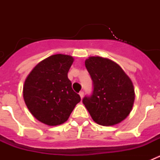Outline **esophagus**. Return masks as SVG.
<instances>
[{
	"instance_id": "obj_1",
	"label": "esophagus",
	"mask_w": 160,
	"mask_h": 160,
	"mask_svg": "<svg viewBox=\"0 0 160 160\" xmlns=\"http://www.w3.org/2000/svg\"><path fill=\"white\" fill-rule=\"evenodd\" d=\"M79 95H80V97H81V98H82L83 95H84V92H83L82 90V91H80V92H79Z\"/></svg>"
}]
</instances>
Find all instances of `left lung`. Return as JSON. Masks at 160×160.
I'll return each mask as SVG.
<instances>
[{"mask_svg":"<svg viewBox=\"0 0 160 160\" xmlns=\"http://www.w3.org/2000/svg\"><path fill=\"white\" fill-rule=\"evenodd\" d=\"M85 66L93 82V91L82 102L94 122L112 126L128 116L135 100L132 82L118 64L101 57H90Z\"/></svg>","mask_w":160,"mask_h":160,"instance_id":"left-lung-1","label":"left lung"}]
</instances>
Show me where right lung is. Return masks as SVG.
<instances>
[{"mask_svg":"<svg viewBox=\"0 0 160 160\" xmlns=\"http://www.w3.org/2000/svg\"><path fill=\"white\" fill-rule=\"evenodd\" d=\"M73 62L68 55H52L38 63L25 80L24 100L40 122L49 126L63 123L81 101L67 76Z\"/></svg>","mask_w":160,"mask_h":160,"instance_id":"add662e5","label":"right lung"}]
</instances>
